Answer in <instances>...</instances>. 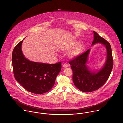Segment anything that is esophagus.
<instances>
[{"label": "esophagus", "instance_id": "34e87169", "mask_svg": "<svg viewBox=\"0 0 123 123\" xmlns=\"http://www.w3.org/2000/svg\"><path fill=\"white\" fill-rule=\"evenodd\" d=\"M68 65L67 64H66V63H64V64H63V68H67V67H68Z\"/></svg>", "mask_w": 123, "mask_h": 123}]
</instances>
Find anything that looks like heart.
I'll use <instances>...</instances> for the list:
<instances>
[{
  "label": "heart",
  "instance_id": "heart-1",
  "mask_svg": "<svg viewBox=\"0 0 123 123\" xmlns=\"http://www.w3.org/2000/svg\"><path fill=\"white\" fill-rule=\"evenodd\" d=\"M79 42L75 40L64 45L62 49L65 51H69L72 49L69 53V56L70 58H75L80 56L84 49V45L82 44H79Z\"/></svg>",
  "mask_w": 123,
  "mask_h": 123
}]
</instances>
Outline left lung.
Wrapping results in <instances>:
<instances>
[{
	"mask_svg": "<svg viewBox=\"0 0 123 123\" xmlns=\"http://www.w3.org/2000/svg\"><path fill=\"white\" fill-rule=\"evenodd\" d=\"M94 40L92 45L99 43L105 46L106 50L105 62L99 70H90L87 65L90 49L70 61L69 64L73 71V82L80 90L90 92L101 87L108 80L113 66L112 49L109 43L93 31Z\"/></svg>",
	"mask_w": 123,
	"mask_h": 123,
	"instance_id": "8db88e82",
	"label": "left lung"
}]
</instances>
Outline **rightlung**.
Listing matches in <instances>:
<instances>
[{"mask_svg": "<svg viewBox=\"0 0 123 123\" xmlns=\"http://www.w3.org/2000/svg\"><path fill=\"white\" fill-rule=\"evenodd\" d=\"M23 41L16 46L12 53L15 78L23 88L31 93H46L53 88L56 77L62 69L61 62L48 64L29 60L22 51Z\"/></svg>", "mask_w": 123, "mask_h": 123, "instance_id": "right-lung-1", "label": "right lung"}]
</instances>
